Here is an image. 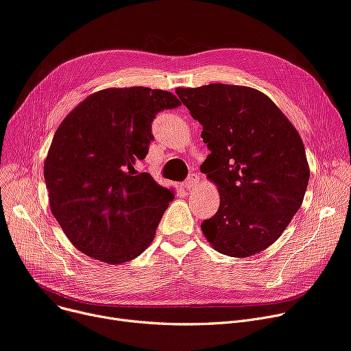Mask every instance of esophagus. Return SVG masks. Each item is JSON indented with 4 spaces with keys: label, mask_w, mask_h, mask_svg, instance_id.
Masks as SVG:
<instances>
[{
    "label": "esophagus",
    "mask_w": 351,
    "mask_h": 351,
    "mask_svg": "<svg viewBox=\"0 0 351 351\" xmlns=\"http://www.w3.org/2000/svg\"><path fill=\"white\" fill-rule=\"evenodd\" d=\"M199 183V175H196V173H191L189 176H188V179L184 180V183H183V186L186 189H192V188H195V186Z\"/></svg>",
    "instance_id": "esophagus-1"
}]
</instances>
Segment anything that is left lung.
<instances>
[{
    "mask_svg": "<svg viewBox=\"0 0 351 351\" xmlns=\"http://www.w3.org/2000/svg\"><path fill=\"white\" fill-rule=\"evenodd\" d=\"M202 127L210 155L200 171L217 184V213L202 231L219 252L250 256L268 248L299 210L309 182L302 139L264 93L244 86L176 88Z\"/></svg>",
    "mask_w": 351,
    "mask_h": 351,
    "instance_id": "obj_1",
    "label": "left lung"
}]
</instances>
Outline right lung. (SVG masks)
Segmentation results:
<instances>
[{"label":"right lung","mask_w":351,"mask_h":351,"mask_svg":"<svg viewBox=\"0 0 351 351\" xmlns=\"http://www.w3.org/2000/svg\"><path fill=\"white\" fill-rule=\"evenodd\" d=\"M182 103L165 90L106 88L62 121L45 160L51 210L72 244L121 264L141 254L173 200L149 173H135L154 139L159 111Z\"/></svg>","instance_id":"obj_1"}]
</instances>
